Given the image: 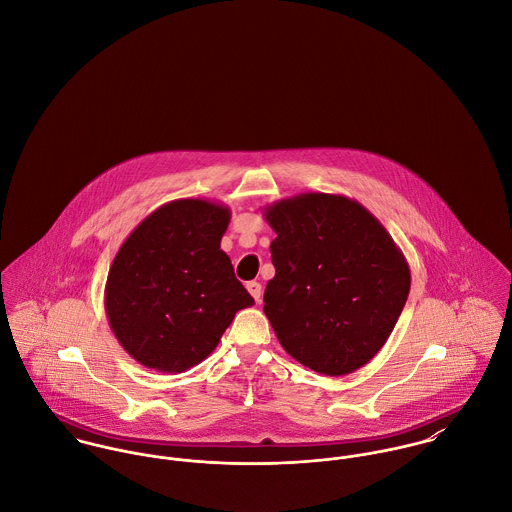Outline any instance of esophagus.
<instances>
[{"label":"esophagus","instance_id":"34e87169","mask_svg":"<svg viewBox=\"0 0 512 512\" xmlns=\"http://www.w3.org/2000/svg\"><path fill=\"white\" fill-rule=\"evenodd\" d=\"M246 290L254 297L256 303L262 301V286H260L258 282H248V284H246Z\"/></svg>","mask_w":512,"mask_h":512}]
</instances>
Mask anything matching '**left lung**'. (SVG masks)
I'll return each instance as SVG.
<instances>
[{"instance_id":"8db88e82","label":"left lung","mask_w":512,"mask_h":512,"mask_svg":"<svg viewBox=\"0 0 512 512\" xmlns=\"http://www.w3.org/2000/svg\"><path fill=\"white\" fill-rule=\"evenodd\" d=\"M276 276L264 313L297 363L327 376L365 366L388 341L410 292L392 236L343 195L301 193L264 209Z\"/></svg>"}]
</instances>
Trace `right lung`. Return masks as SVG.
Wrapping results in <instances>:
<instances>
[{"label": "right lung", "mask_w": 512, "mask_h": 512, "mask_svg": "<svg viewBox=\"0 0 512 512\" xmlns=\"http://www.w3.org/2000/svg\"><path fill=\"white\" fill-rule=\"evenodd\" d=\"M230 222L207 199L165 203L120 246L106 280L108 323L124 351L157 372H185L254 303L220 250Z\"/></svg>", "instance_id": "1"}]
</instances>
